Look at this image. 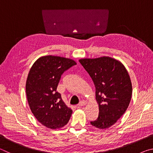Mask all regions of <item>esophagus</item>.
<instances>
[{
  "mask_svg": "<svg viewBox=\"0 0 153 153\" xmlns=\"http://www.w3.org/2000/svg\"><path fill=\"white\" fill-rule=\"evenodd\" d=\"M86 104V101H85V100H82V101H80V102L78 104V107H83V106H84Z\"/></svg>",
  "mask_w": 153,
  "mask_h": 153,
  "instance_id": "esophagus-1",
  "label": "esophagus"
}]
</instances>
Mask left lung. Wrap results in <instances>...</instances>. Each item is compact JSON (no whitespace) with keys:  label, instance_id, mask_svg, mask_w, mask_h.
<instances>
[{"label":"left lung","instance_id":"8db88e82","mask_svg":"<svg viewBox=\"0 0 153 153\" xmlns=\"http://www.w3.org/2000/svg\"><path fill=\"white\" fill-rule=\"evenodd\" d=\"M79 61L96 88L99 113L97 120L90 123L97 128L107 129L123 115L131 100L132 86L128 71L120 61L108 56Z\"/></svg>","mask_w":153,"mask_h":153}]
</instances>
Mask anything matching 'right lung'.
<instances>
[{"label":"right lung","instance_id":"add662e5","mask_svg":"<svg viewBox=\"0 0 153 153\" xmlns=\"http://www.w3.org/2000/svg\"><path fill=\"white\" fill-rule=\"evenodd\" d=\"M76 65L72 59L48 55L38 59L31 67L25 85L28 104L35 117L46 128H62L70 119L72 110L56 88L62 74Z\"/></svg>","mask_w":153,"mask_h":153}]
</instances>
